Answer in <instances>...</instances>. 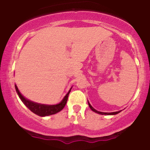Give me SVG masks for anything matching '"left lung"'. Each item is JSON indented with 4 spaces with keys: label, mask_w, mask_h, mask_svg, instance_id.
Here are the masks:
<instances>
[{
    "label": "left lung",
    "mask_w": 150,
    "mask_h": 150,
    "mask_svg": "<svg viewBox=\"0 0 150 150\" xmlns=\"http://www.w3.org/2000/svg\"><path fill=\"white\" fill-rule=\"evenodd\" d=\"M88 104H89V108H90L91 109H92L93 111H94V112H96V113H99V114H101V115H115V114H117V113H120V111H116V112H112V113H104V112H100V111H97V110L94 109V108H93L92 106H91V104H89V101H88Z\"/></svg>",
    "instance_id": "1"
}]
</instances>
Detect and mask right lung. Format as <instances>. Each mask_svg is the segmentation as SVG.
<instances>
[{
  "label": "right lung",
  "instance_id": "add662e5",
  "mask_svg": "<svg viewBox=\"0 0 150 150\" xmlns=\"http://www.w3.org/2000/svg\"><path fill=\"white\" fill-rule=\"evenodd\" d=\"M15 89H16L17 92H18L19 97L20 98L22 102L25 104V105L27 106L31 111H32L34 113L38 115V116H50V115L55 114V113L59 112L60 111H61L64 106L66 104L67 101H68V95H69V93L70 92V90L68 92V94L65 95V97L63 98V99L60 104H56V105H45V104H37V103H34L33 101H31L28 99H25L23 96L20 94V92H19L18 87L15 85Z\"/></svg>",
  "mask_w": 150,
  "mask_h": 150
}]
</instances>
